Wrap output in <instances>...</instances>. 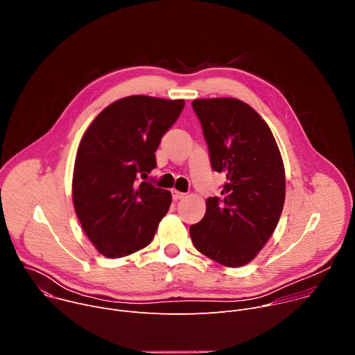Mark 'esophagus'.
<instances>
[{"instance_id": "34e87169", "label": "esophagus", "mask_w": 355, "mask_h": 355, "mask_svg": "<svg viewBox=\"0 0 355 355\" xmlns=\"http://www.w3.org/2000/svg\"><path fill=\"white\" fill-rule=\"evenodd\" d=\"M171 193H173V199H174V200H178V199L185 198V193H184V192H180V191H177V189H173Z\"/></svg>"}]
</instances>
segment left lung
Wrapping results in <instances>:
<instances>
[{
    "mask_svg": "<svg viewBox=\"0 0 355 355\" xmlns=\"http://www.w3.org/2000/svg\"><path fill=\"white\" fill-rule=\"evenodd\" d=\"M212 168L225 173L222 196L207 199L204 219L189 227L195 248L226 267L254 259L272 236L285 202V168L266 121L236 98L192 101Z\"/></svg>",
    "mask_w": 355,
    "mask_h": 355,
    "instance_id": "8db88e82",
    "label": "left lung"
}]
</instances>
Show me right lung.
Returning a JSON list of instances; mask_svg holds the SVG:
<instances>
[{
    "mask_svg": "<svg viewBox=\"0 0 355 355\" xmlns=\"http://www.w3.org/2000/svg\"><path fill=\"white\" fill-rule=\"evenodd\" d=\"M184 105V99L121 98L85 130L74 163L73 204L103 256L119 259L144 248L168 212L171 192L139 178L156 168V150Z\"/></svg>",
    "mask_w": 355,
    "mask_h": 355,
    "instance_id": "1",
    "label": "right lung"
}]
</instances>
